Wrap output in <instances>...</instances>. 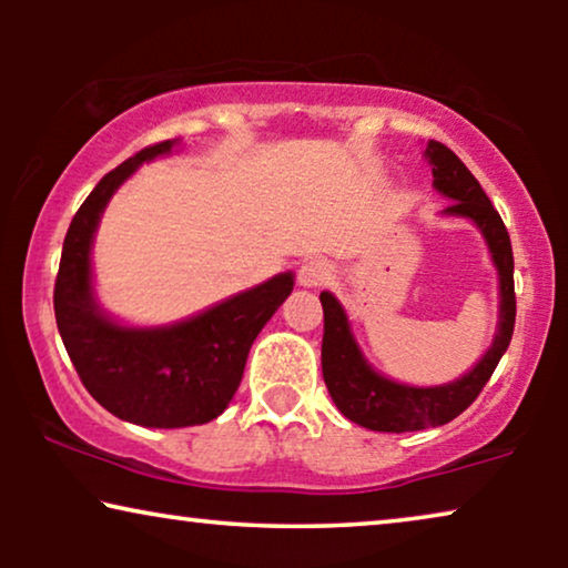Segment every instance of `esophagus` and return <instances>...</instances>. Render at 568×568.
Listing matches in <instances>:
<instances>
[{"label":"esophagus","instance_id":"esophagus-1","mask_svg":"<svg viewBox=\"0 0 568 568\" xmlns=\"http://www.w3.org/2000/svg\"><path fill=\"white\" fill-rule=\"evenodd\" d=\"M333 274H336V268H333L331 261L325 258H310L300 266L297 271V282L300 286H305V290H315V286H323L328 284Z\"/></svg>","mask_w":568,"mask_h":568}]
</instances>
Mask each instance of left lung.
<instances>
[{
	"label": "left lung",
	"instance_id": "obj_1",
	"mask_svg": "<svg viewBox=\"0 0 568 568\" xmlns=\"http://www.w3.org/2000/svg\"><path fill=\"white\" fill-rule=\"evenodd\" d=\"M426 160L432 165L434 189L453 201L442 214L465 216L486 237L491 261L499 271V331H496L494 344L480 356L476 367L455 383L437 387L400 385L369 367L359 344H356L341 302L331 292H321L325 321L321 348L325 387L348 422L372 432L400 434L453 422L484 390L496 364L507 352L511 331H515V255H511L509 232L504 227L499 212L488 201L470 170L463 165V160L445 144L432 139L426 144Z\"/></svg>",
	"mask_w": 568,
	"mask_h": 568
}]
</instances>
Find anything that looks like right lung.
Returning a JSON list of instances; mask_svg holds the SVG:
<instances>
[{"label":"right lung","mask_w":568,"mask_h":568,"mask_svg":"<svg viewBox=\"0 0 568 568\" xmlns=\"http://www.w3.org/2000/svg\"><path fill=\"white\" fill-rule=\"evenodd\" d=\"M175 139L144 146L100 181L74 214L53 286V313L82 385L105 410L152 429L212 422L227 408L243 379L255 336L292 294L294 276L278 274L189 321L131 328L98 307L90 247L103 209L119 185Z\"/></svg>","instance_id":"obj_1"}]
</instances>
